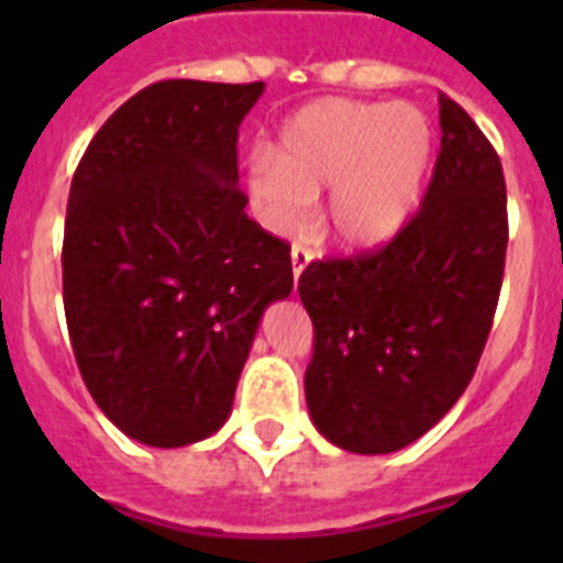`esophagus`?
<instances>
[{
    "mask_svg": "<svg viewBox=\"0 0 563 563\" xmlns=\"http://www.w3.org/2000/svg\"><path fill=\"white\" fill-rule=\"evenodd\" d=\"M290 258H292V278H296V282H298V276H301V273H305V267L310 265L312 251H307L305 245H292Z\"/></svg>",
    "mask_w": 563,
    "mask_h": 563,
    "instance_id": "34e87169",
    "label": "esophagus"
}]
</instances>
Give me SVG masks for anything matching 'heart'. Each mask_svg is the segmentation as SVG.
<instances>
[{
  "label": "heart",
  "mask_w": 563,
  "mask_h": 563,
  "mask_svg": "<svg viewBox=\"0 0 563 563\" xmlns=\"http://www.w3.org/2000/svg\"><path fill=\"white\" fill-rule=\"evenodd\" d=\"M431 161V126L409 103L318 101L290 114L271 154L247 168V197L267 228L292 233L330 186L324 220L338 242L375 247L411 220Z\"/></svg>",
  "instance_id": "1"
}]
</instances>
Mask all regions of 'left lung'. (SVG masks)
<instances>
[{
  "instance_id": "left-lung-1",
  "label": "left lung",
  "mask_w": 563,
  "mask_h": 563,
  "mask_svg": "<svg viewBox=\"0 0 563 563\" xmlns=\"http://www.w3.org/2000/svg\"><path fill=\"white\" fill-rule=\"evenodd\" d=\"M440 154L420 211L391 242L310 262L305 375L316 429L352 454L406 449L474 377L499 305L507 191L496 148L440 92Z\"/></svg>"
}]
</instances>
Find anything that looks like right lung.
Listing matches in <instances>:
<instances>
[{
	"instance_id": "right-lung-1",
	"label": "right lung",
	"mask_w": 563,
	"mask_h": 563,
	"mask_svg": "<svg viewBox=\"0 0 563 563\" xmlns=\"http://www.w3.org/2000/svg\"><path fill=\"white\" fill-rule=\"evenodd\" d=\"M265 84L157 81L89 141L64 222V312L89 395L126 437L222 429L290 245L245 213L239 123Z\"/></svg>"
}]
</instances>
